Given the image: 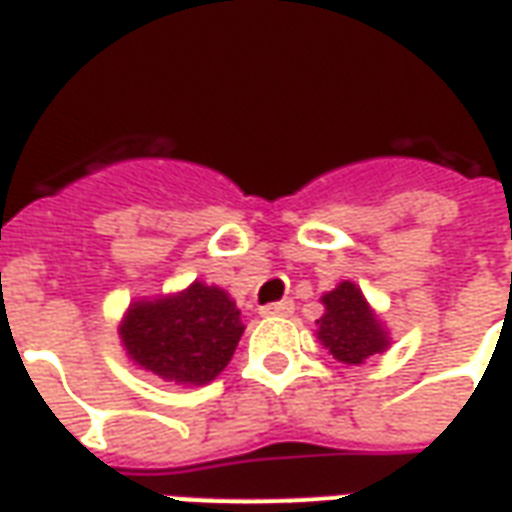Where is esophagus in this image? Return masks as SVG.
I'll return each mask as SVG.
<instances>
[{
  "mask_svg": "<svg viewBox=\"0 0 512 512\" xmlns=\"http://www.w3.org/2000/svg\"><path fill=\"white\" fill-rule=\"evenodd\" d=\"M260 312L263 315H290L293 312V301H274V304H266Z\"/></svg>",
  "mask_w": 512,
  "mask_h": 512,
  "instance_id": "obj_1",
  "label": "esophagus"
}]
</instances>
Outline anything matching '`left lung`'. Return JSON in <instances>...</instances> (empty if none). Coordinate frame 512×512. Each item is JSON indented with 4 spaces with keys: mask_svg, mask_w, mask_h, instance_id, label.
<instances>
[{
    "mask_svg": "<svg viewBox=\"0 0 512 512\" xmlns=\"http://www.w3.org/2000/svg\"><path fill=\"white\" fill-rule=\"evenodd\" d=\"M321 301L326 312L321 321H315L318 340L329 348L337 362L365 365V359L386 351L389 334L354 282H340Z\"/></svg>",
    "mask_w": 512,
    "mask_h": 512,
    "instance_id": "left-lung-1",
    "label": "left lung"
}]
</instances>
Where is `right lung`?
<instances>
[{"mask_svg":"<svg viewBox=\"0 0 512 512\" xmlns=\"http://www.w3.org/2000/svg\"><path fill=\"white\" fill-rule=\"evenodd\" d=\"M244 334L235 301L216 285L191 282L175 296L134 301L120 323L128 359L164 381L202 386L222 373Z\"/></svg>","mask_w":512,"mask_h":512,"instance_id":"1","label":"right lung"}]
</instances>
